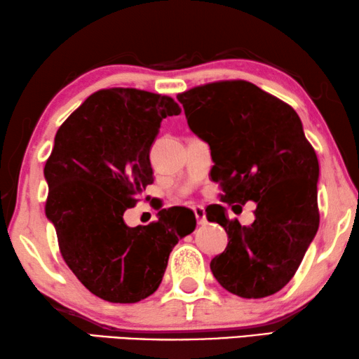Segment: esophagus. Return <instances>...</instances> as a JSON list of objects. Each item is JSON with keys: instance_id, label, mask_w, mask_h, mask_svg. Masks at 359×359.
I'll return each mask as SVG.
<instances>
[{"instance_id": "34e87169", "label": "esophagus", "mask_w": 359, "mask_h": 359, "mask_svg": "<svg viewBox=\"0 0 359 359\" xmlns=\"http://www.w3.org/2000/svg\"><path fill=\"white\" fill-rule=\"evenodd\" d=\"M194 215H196V219H197L198 226L207 224V215H205L203 207H194Z\"/></svg>"}]
</instances>
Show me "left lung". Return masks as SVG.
Listing matches in <instances>:
<instances>
[{
    "label": "left lung",
    "mask_w": 359,
    "mask_h": 359,
    "mask_svg": "<svg viewBox=\"0 0 359 359\" xmlns=\"http://www.w3.org/2000/svg\"><path fill=\"white\" fill-rule=\"evenodd\" d=\"M176 98L187 126L210 146L211 178L222 186V202L257 205L248 227L229 221L222 205L207 208V219L229 237L211 272L240 297L275 294L296 273L320 224V165L301 117L246 81L194 87Z\"/></svg>",
    "instance_id": "1"
}]
</instances>
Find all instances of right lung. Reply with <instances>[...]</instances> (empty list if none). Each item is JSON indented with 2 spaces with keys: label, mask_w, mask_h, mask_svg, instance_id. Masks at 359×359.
Here are the masks:
<instances>
[{
  "label": "right lung",
  "mask_w": 359,
  "mask_h": 359,
  "mask_svg": "<svg viewBox=\"0 0 359 359\" xmlns=\"http://www.w3.org/2000/svg\"><path fill=\"white\" fill-rule=\"evenodd\" d=\"M180 113L173 98L116 87L90 95L55 135L44 167L46 216L65 262L103 301L151 296L175 245L196 229L194 213L178 207L158 211L148 226L124 221L154 181L149 151L162 119Z\"/></svg>",
  "instance_id": "1"
}]
</instances>
